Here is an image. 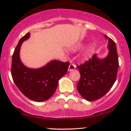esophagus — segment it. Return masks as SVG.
<instances>
[{
	"label": "esophagus",
	"mask_w": 131,
	"mask_h": 131,
	"mask_svg": "<svg viewBox=\"0 0 131 131\" xmlns=\"http://www.w3.org/2000/svg\"><path fill=\"white\" fill-rule=\"evenodd\" d=\"M76 65H74V64H71L69 66V69H68V71H73V70H74L76 69Z\"/></svg>",
	"instance_id": "esophagus-1"
}]
</instances>
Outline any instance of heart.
Segmentation results:
<instances>
[{
	"label": "heart",
	"instance_id": "heart-1",
	"mask_svg": "<svg viewBox=\"0 0 131 131\" xmlns=\"http://www.w3.org/2000/svg\"><path fill=\"white\" fill-rule=\"evenodd\" d=\"M84 46V45L82 43H77L76 45H74V46H71V47L70 48V50L71 52H76L79 51V50L81 49ZM91 49H92V47H91V45H89L87 46L86 48L84 49L83 52L80 55V60L82 61H85L87 60L89 57L91 56Z\"/></svg>",
	"mask_w": 131,
	"mask_h": 131
}]
</instances>
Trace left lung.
<instances>
[{"label": "left lung", "instance_id": "1", "mask_svg": "<svg viewBox=\"0 0 131 131\" xmlns=\"http://www.w3.org/2000/svg\"><path fill=\"white\" fill-rule=\"evenodd\" d=\"M108 40V54L100 58L97 54L78 66L80 79L77 88L84 99L95 101L103 97L112 88L117 78L119 60L115 42L104 35Z\"/></svg>", "mask_w": 131, "mask_h": 131}]
</instances>
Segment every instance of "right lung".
<instances>
[{"mask_svg": "<svg viewBox=\"0 0 131 131\" xmlns=\"http://www.w3.org/2000/svg\"><path fill=\"white\" fill-rule=\"evenodd\" d=\"M30 33L21 37L12 58V77L14 83L25 96L37 102L48 100L54 94L58 81L66 74L70 63L52 60L38 69L26 67L20 59L21 45Z\"/></svg>", "mask_w": 131, "mask_h": 131, "instance_id": "add662e5", "label": "right lung"}]
</instances>
